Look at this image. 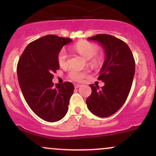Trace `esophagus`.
Segmentation results:
<instances>
[{
  "instance_id": "1",
  "label": "esophagus",
  "mask_w": 156,
  "mask_h": 156,
  "mask_svg": "<svg viewBox=\"0 0 156 156\" xmlns=\"http://www.w3.org/2000/svg\"><path fill=\"white\" fill-rule=\"evenodd\" d=\"M74 87H75V88H79V87H80V84H78V83H75L74 84Z\"/></svg>"
}]
</instances>
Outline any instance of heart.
<instances>
[{
	"mask_svg": "<svg viewBox=\"0 0 156 156\" xmlns=\"http://www.w3.org/2000/svg\"><path fill=\"white\" fill-rule=\"evenodd\" d=\"M74 50L84 58L88 59V64L92 68L100 67L103 63V56L101 53H98L99 47L96 44L89 41H80L74 45ZM57 62L61 67H66L68 64V54L64 48L61 49L57 55ZM87 71H79L70 69L68 76L75 81H81L87 76Z\"/></svg>",
	"mask_w": 156,
	"mask_h": 156,
	"instance_id": "heart-1",
	"label": "heart"
}]
</instances>
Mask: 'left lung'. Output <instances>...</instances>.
<instances>
[{
  "label": "left lung",
  "mask_w": 156,
  "mask_h": 156,
  "mask_svg": "<svg viewBox=\"0 0 156 156\" xmlns=\"http://www.w3.org/2000/svg\"><path fill=\"white\" fill-rule=\"evenodd\" d=\"M89 39L103 45L106 58L98 76L105 85L101 88L89 85L92 94L86 103L94 115L107 117L117 112L128 98L135 73V60L128 44L114 36L102 34Z\"/></svg>",
  "instance_id": "1"
}]
</instances>
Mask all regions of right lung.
Returning <instances> with one entry per match:
<instances>
[{"label": "right lung", "instance_id": "add662e5", "mask_svg": "<svg viewBox=\"0 0 156 156\" xmlns=\"http://www.w3.org/2000/svg\"><path fill=\"white\" fill-rule=\"evenodd\" d=\"M70 38L47 35L31 42L23 52L17 66L20 87L26 103L44 120L53 122L67 114L74 91L70 82H52L53 73L59 69L57 55Z\"/></svg>", "mask_w": 156, "mask_h": 156}]
</instances>
